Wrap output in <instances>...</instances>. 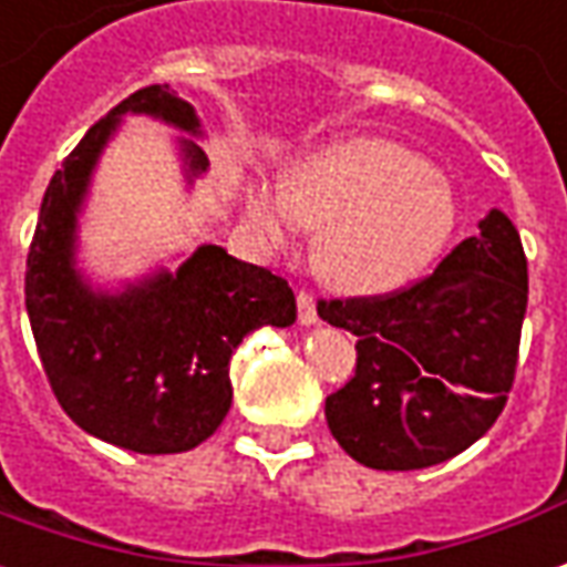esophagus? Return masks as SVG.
Listing matches in <instances>:
<instances>
[{
    "instance_id": "34e87169",
    "label": "esophagus",
    "mask_w": 567,
    "mask_h": 567,
    "mask_svg": "<svg viewBox=\"0 0 567 567\" xmlns=\"http://www.w3.org/2000/svg\"><path fill=\"white\" fill-rule=\"evenodd\" d=\"M296 308H299V321L315 323L318 321V306H315V296L306 290L296 292Z\"/></svg>"
}]
</instances>
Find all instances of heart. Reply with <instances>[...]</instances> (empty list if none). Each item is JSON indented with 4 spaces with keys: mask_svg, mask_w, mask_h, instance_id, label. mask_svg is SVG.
I'll list each match as a JSON object with an SVG mask.
<instances>
[{
    "mask_svg": "<svg viewBox=\"0 0 567 567\" xmlns=\"http://www.w3.org/2000/svg\"><path fill=\"white\" fill-rule=\"evenodd\" d=\"M244 213L261 244L290 246L318 228L311 259L342 292H389L423 275L451 240V185L420 154L385 138H342L299 157L277 187H244Z\"/></svg>",
    "mask_w": 567,
    "mask_h": 567,
    "instance_id": "b5f03b06",
    "label": "heart"
}]
</instances>
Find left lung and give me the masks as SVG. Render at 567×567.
<instances>
[{
	"mask_svg": "<svg viewBox=\"0 0 567 567\" xmlns=\"http://www.w3.org/2000/svg\"><path fill=\"white\" fill-rule=\"evenodd\" d=\"M525 308L528 259L499 209L410 287L321 299L323 321L358 339L354 377L323 408L339 447L382 472L466 451L506 408Z\"/></svg>",
	"mask_w": 567,
	"mask_h": 567,
	"instance_id": "left-lung-1",
	"label": "left lung"
}]
</instances>
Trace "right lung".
<instances>
[{"label": "right lung", "mask_w": 567, "mask_h": 567, "mask_svg": "<svg viewBox=\"0 0 567 567\" xmlns=\"http://www.w3.org/2000/svg\"><path fill=\"white\" fill-rule=\"evenodd\" d=\"M144 113L200 135V120L169 85H144L85 132L54 172L27 252V315L58 404L82 432L135 454H182L216 432L231 408L234 349L259 327H290L296 296L284 277L200 246L169 275L95 292L76 271V213L120 116ZM187 178L206 154L185 142Z\"/></svg>", "instance_id": "add662e5"}]
</instances>
